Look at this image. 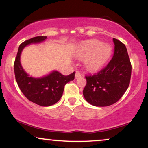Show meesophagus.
<instances>
[{
  "label": "esophagus",
  "instance_id": "34e87169",
  "mask_svg": "<svg viewBox=\"0 0 148 148\" xmlns=\"http://www.w3.org/2000/svg\"><path fill=\"white\" fill-rule=\"evenodd\" d=\"M80 76H81V73H80L79 71H76L75 75V79H77V78L79 77Z\"/></svg>",
  "mask_w": 148,
  "mask_h": 148
}]
</instances>
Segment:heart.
Returning a JSON list of instances; mask_svg holds the SVG:
<instances>
[{
    "mask_svg": "<svg viewBox=\"0 0 148 148\" xmlns=\"http://www.w3.org/2000/svg\"><path fill=\"white\" fill-rule=\"evenodd\" d=\"M112 54V47L97 40L84 42L78 50L77 56L84 60V66L90 71L99 70L104 66Z\"/></svg>",
    "mask_w": 148,
    "mask_h": 148,
    "instance_id": "b5f03b06",
    "label": "heart"
}]
</instances>
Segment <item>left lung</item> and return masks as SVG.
Instances as JSON below:
<instances>
[{
  "instance_id": "obj_1",
  "label": "left lung",
  "mask_w": 148,
  "mask_h": 148,
  "mask_svg": "<svg viewBox=\"0 0 148 148\" xmlns=\"http://www.w3.org/2000/svg\"><path fill=\"white\" fill-rule=\"evenodd\" d=\"M112 58L104 68L94 75L85 76L83 90L85 99L95 106H108L123 95L130 84L132 65L125 45L113 38Z\"/></svg>"
}]
</instances>
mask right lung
I'll return each instance as SVG.
<instances>
[{
	"label": "right lung",
	"mask_w": 148,
	"mask_h": 148,
	"mask_svg": "<svg viewBox=\"0 0 148 148\" xmlns=\"http://www.w3.org/2000/svg\"><path fill=\"white\" fill-rule=\"evenodd\" d=\"M47 36H37L21 44L14 62L16 80L22 92L29 101L42 106H49L59 101L62 95L64 86L75 78V72L69 75H63L58 71H53L41 78L30 77L24 71L21 64V54L27 45L42 42Z\"/></svg>",
	"instance_id": "add662e5"
}]
</instances>
